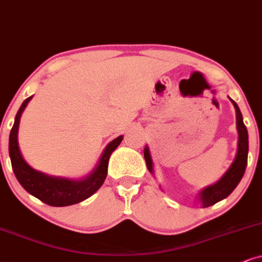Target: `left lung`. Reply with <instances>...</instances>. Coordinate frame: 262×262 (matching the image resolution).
Returning a JSON list of instances; mask_svg holds the SVG:
<instances>
[{
	"label": "left lung",
	"instance_id": "obj_1",
	"mask_svg": "<svg viewBox=\"0 0 262 262\" xmlns=\"http://www.w3.org/2000/svg\"><path fill=\"white\" fill-rule=\"evenodd\" d=\"M231 101L233 102L234 108H236V117H237V130H238V150L236 158H234L232 165L230 167V169L226 171V174L217 181L216 184L211 185V186L204 188L203 191L200 193V201L202 203V207L207 208L210 207L217 202H220L224 198H226L228 194L232 192L234 188L237 187V185L239 184L241 179L243 178L244 171H246L247 163H248V130L247 127L243 123V117H242L241 110L238 107V105L234 102L232 99ZM144 157L146 161L147 169L154 173L152 169V160L150 156V151L146 147L144 150Z\"/></svg>",
	"mask_w": 262,
	"mask_h": 262
}]
</instances>
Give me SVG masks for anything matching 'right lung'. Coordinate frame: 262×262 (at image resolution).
<instances>
[{
    "mask_svg": "<svg viewBox=\"0 0 262 262\" xmlns=\"http://www.w3.org/2000/svg\"><path fill=\"white\" fill-rule=\"evenodd\" d=\"M31 98L32 97L28 98L21 104L15 116L11 134H9V157H11L12 168L15 178L30 194L52 207H66V205H72L87 200L104 184L107 175L108 158L121 144L123 137L121 135V137L116 138L114 141L107 145L98 167L84 180L75 181L69 180V179L48 177V175L39 173L26 163L18 146V128L20 116Z\"/></svg>",
    "mask_w": 262,
    "mask_h": 262,
    "instance_id": "right-lung-1",
    "label": "right lung"
}]
</instances>
